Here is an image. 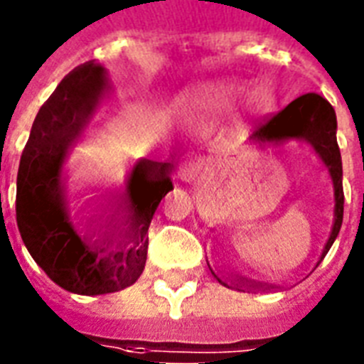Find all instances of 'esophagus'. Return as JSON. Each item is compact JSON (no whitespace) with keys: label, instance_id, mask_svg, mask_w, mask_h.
Instances as JSON below:
<instances>
[{"label":"esophagus","instance_id":"esophagus-1","mask_svg":"<svg viewBox=\"0 0 364 364\" xmlns=\"http://www.w3.org/2000/svg\"><path fill=\"white\" fill-rule=\"evenodd\" d=\"M206 174V165L203 161H190L180 168V178L186 182H199Z\"/></svg>","mask_w":364,"mask_h":364}]
</instances>
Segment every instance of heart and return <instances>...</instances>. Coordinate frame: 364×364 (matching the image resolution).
<instances>
[{"label": "heart", "instance_id": "b5f03b06", "mask_svg": "<svg viewBox=\"0 0 364 364\" xmlns=\"http://www.w3.org/2000/svg\"><path fill=\"white\" fill-rule=\"evenodd\" d=\"M232 97H235V88L232 86H212V88L203 90L193 100V105H199V107H223Z\"/></svg>", "mask_w": 364, "mask_h": 364}]
</instances>
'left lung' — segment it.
<instances>
[{
	"mask_svg": "<svg viewBox=\"0 0 364 364\" xmlns=\"http://www.w3.org/2000/svg\"><path fill=\"white\" fill-rule=\"evenodd\" d=\"M284 139H304L312 144L319 158L329 168L334 184V223L329 242L325 244L323 257L338 237L344 218V188H342V158L336 142V114L327 100L318 94H306L287 105L286 109L270 116L255 127L252 141L278 142ZM216 276V274H214ZM220 280V278H218ZM222 282V280H220ZM223 286H228L222 282ZM254 286V284H252ZM229 287V286H228ZM263 287V286H261Z\"/></svg>",
	"mask_w": 364,
	"mask_h": 364,
	"instance_id": "1",
	"label": "left lung"
}]
</instances>
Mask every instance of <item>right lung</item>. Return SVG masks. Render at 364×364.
<instances>
[{
    "mask_svg": "<svg viewBox=\"0 0 364 364\" xmlns=\"http://www.w3.org/2000/svg\"><path fill=\"white\" fill-rule=\"evenodd\" d=\"M105 88V69L95 62L77 67L58 84L37 112L16 178V223L26 248L54 284L77 295L114 293L135 284L146 263L154 212L173 190L171 165L142 159L127 186L126 220L107 225L95 238L75 231L63 203V158Z\"/></svg>",
    "mask_w": 364,
    "mask_h": 364,
    "instance_id": "1",
    "label": "right lung"
}]
</instances>
